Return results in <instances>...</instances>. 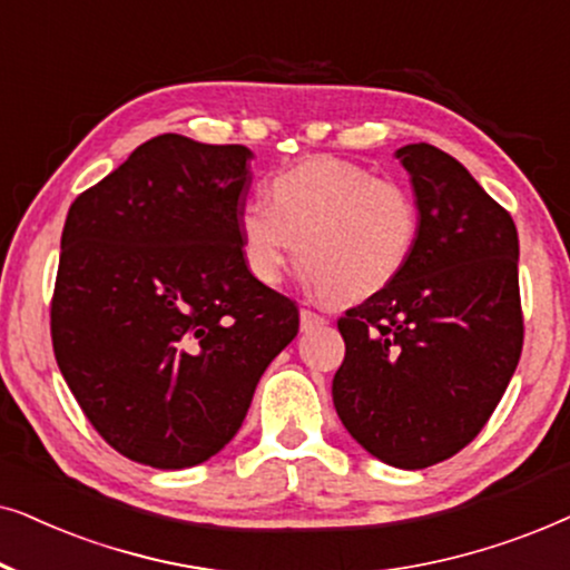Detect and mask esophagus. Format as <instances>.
Wrapping results in <instances>:
<instances>
[{
    "mask_svg": "<svg viewBox=\"0 0 570 570\" xmlns=\"http://www.w3.org/2000/svg\"><path fill=\"white\" fill-rule=\"evenodd\" d=\"M328 323V317L325 315H321V313H315V309H302L299 313V325H302V331H313V328H321V325H325Z\"/></svg>",
    "mask_w": 570,
    "mask_h": 570,
    "instance_id": "1",
    "label": "esophagus"
}]
</instances>
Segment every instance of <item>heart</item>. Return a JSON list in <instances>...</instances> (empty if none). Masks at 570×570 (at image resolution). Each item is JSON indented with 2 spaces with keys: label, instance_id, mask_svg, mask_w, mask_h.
Segmentation results:
<instances>
[{
  "label": "heart",
  "instance_id": "obj_1",
  "mask_svg": "<svg viewBox=\"0 0 570 570\" xmlns=\"http://www.w3.org/2000/svg\"><path fill=\"white\" fill-rule=\"evenodd\" d=\"M271 203L247 200L237 234L249 276L276 286L297 255L309 286L344 302L389 289L420 242V208L404 185L338 158L276 174Z\"/></svg>",
  "mask_w": 570,
  "mask_h": 570
}]
</instances>
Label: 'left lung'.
I'll list each match as a JSON object with an SVG mask.
<instances>
[{
	"mask_svg": "<svg viewBox=\"0 0 570 570\" xmlns=\"http://www.w3.org/2000/svg\"><path fill=\"white\" fill-rule=\"evenodd\" d=\"M420 208V242L389 289L338 317L346 354L333 404L356 443L399 469H428L472 443L523 346L519 234L456 158L396 150Z\"/></svg>",
	"mask_w": 570,
	"mask_h": 570,
	"instance_id": "8db88e82",
	"label": "left lung"
}]
</instances>
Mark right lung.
<instances>
[{
  "label": "right lung",
  "instance_id": "add662e5",
  "mask_svg": "<svg viewBox=\"0 0 570 570\" xmlns=\"http://www.w3.org/2000/svg\"><path fill=\"white\" fill-rule=\"evenodd\" d=\"M249 158L245 146L158 135L67 214L55 356L98 435L138 464L216 456L299 331L297 305L242 261Z\"/></svg>",
  "mask_w": 570,
  "mask_h": 570
}]
</instances>
